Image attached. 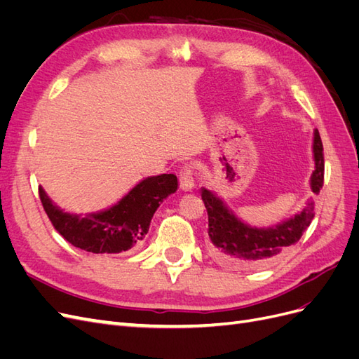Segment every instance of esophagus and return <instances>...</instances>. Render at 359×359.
Returning <instances> with one entry per match:
<instances>
[{
	"label": "esophagus",
	"mask_w": 359,
	"mask_h": 359,
	"mask_svg": "<svg viewBox=\"0 0 359 359\" xmlns=\"http://www.w3.org/2000/svg\"><path fill=\"white\" fill-rule=\"evenodd\" d=\"M180 186L182 190H191L194 187V178H193V169L191 166L186 165L180 169Z\"/></svg>",
	"instance_id": "obj_1"
}]
</instances>
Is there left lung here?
<instances>
[{"instance_id": "obj_1", "label": "left lung", "mask_w": 359, "mask_h": 359, "mask_svg": "<svg viewBox=\"0 0 359 359\" xmlns=\"http://www.w3.org/2000/svg\"><path fill=\"white\" fill-rule=\"evenodd\" d=\"M316 169L311 175V190L319 194L323 186V145L319 132H314L313 144ZM202 201L208 212V235L212 243V253L222 264L236 269H255L276 262L278 257L295 245L302 232L313 220L314 202L309 201L307 206L292 219L273 227H252L212 194L202 189Z\"/></svg>"}]
</instances>
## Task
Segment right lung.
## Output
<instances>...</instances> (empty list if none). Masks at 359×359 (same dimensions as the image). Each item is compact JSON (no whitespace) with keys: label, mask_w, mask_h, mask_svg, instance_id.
Returning <instances> with one entry per match:
<instances>
[{"label":"right lung","mask_w":359,"mask_h":359,"mask_svg":"<svg viewBox=\"0 0 359 359\" xmlns=\"http://www.w3.org/2000/svg\"><path fill=\"white\" fill-rule=\"evenodd\" d=\"M177 189L173 173L149 177L111 208L85 217L61 211L41 187L39 194L52 226L72 245L91 253H121L140 244L160 203Z\"/></svg>","instance_id":"add662e5"}]
</instances>
